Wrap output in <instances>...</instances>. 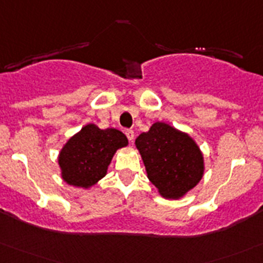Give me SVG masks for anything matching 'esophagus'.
Returning <instances> with one entry per match:
<instances>
[{
    "label": "esophagus",
    "mask_w": 263,
    "mask_h": 263,
    "mask_svg": "<svg viewBox=\"0 0 263 263\" xmlns=\"http://www.w3.org/2000/svg\"><path fill=\"white\" fill-rule=\"evenodd\" d=\"M125 134H126L127 139H129L130 142H133V139H134V132H133V130H132V129L125 130Z\"/></svg>",
    "instance_id": "34e87169"
}]
</instances>
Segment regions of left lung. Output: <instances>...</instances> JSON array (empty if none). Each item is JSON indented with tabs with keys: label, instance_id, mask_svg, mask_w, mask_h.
Instances as JSON below:
<instances>
[{
	"label": "left lung",
	"instance_id": "8db88e82",
	"mask_svg": "<svg viewBox=\"0 0 263 263\" xmlns=\"http://www.w3.org/2000/svg\"><path fill=\"white\" fill-rule=\"evenodd\" d=\"M149 181L166 199H178L200 182L204 160L187 134L171 125L155 122L136 139Z\"/></svg>",
	"mask_w": 263,
	"mask_h": 263
}]
</instances>
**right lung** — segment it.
I'll return each instance as SVG.
<instances>
[{
  "instance_id": "right-lung-1",
  "label": "right lung",
  "mask_w": 263,
  "mask_h": 263,
  "mask_svg": "<svg viewBox=\"0 0 263 263\" xmlns=\"http://www.w3.org/2000/svg\"><path fill=\"white\" fill-rule=\"evenodd\" d=\"M126 144L127 138L120 130H102L94 124L86 125L61 151L62 177L72 186H92L106 176L116 149Z\"/></svg>"
}]
</instances>
